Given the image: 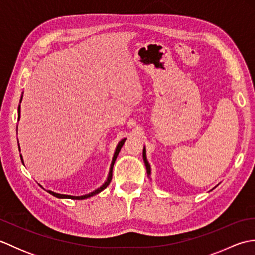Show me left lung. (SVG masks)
<instances>
[{
  "instance_id": "obj_1",
  "label": "left lung",
  "mask_w": 255,
  "mask_h": 255,
  "mask_svg": "<svg viewBox=\"0 0 255 255\" xmlns=\"http://www.w3.org/2000/svg\"><path fill=\"white\" fill-rule=\"evenodd\" d=\"M143 161H144L145 167H147V173H148V174L150 175L151 170H150V164L148 163V161H147V156H145V149H143Z\"/></svg>"
}]
</instances>
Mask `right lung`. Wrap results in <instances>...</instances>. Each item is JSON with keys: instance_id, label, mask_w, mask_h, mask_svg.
I'll return each instance as SVG.
<instances>
[{"instance_id": "1", "label": "right lung", "mask_w": 255, "mask_h": 255, "mask_svg": "<svg viewBox=\"0 0 255 255\" xmlns=\"http://www.w3.org/2000/svg\"><path fill=\"white\" fill-rule=\"evenodd\" d=\"M19 116H20V106H18V119H19ZM125 140H126V139H123L122 141L119 142V143H118V145H117L116 151H115V154H114V158H113V161H112L111 171H110V174H108V178H107V181H106L104 184H103V185H102L100 188H97L96 191L92 192V193H90V194L83 195V196H70V195L58 194V193L51 192V191H48V192H49L51 195H53V196L58 197V198H70V199H85V198H89V197H91V196H94V195H96V194H99L100 192H102L103 189L106 188L108 185H110V183H111V181H112V176H113V166H114V163H115V161H116V158H117V155H118V153H119V151H121L122 147H123L124 143H125ZM21 161H23V159H21Z\"/></svg>"}]
</instances>
